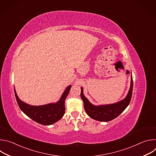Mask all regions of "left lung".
Returning <instances> with one entry per match:
<instances>
[{"label":"left lung","instance_id":"1","mask_svg":"<svg viewBox=\"0 0 156 156\" xmlns=\"http://www.w3.org/2000/svg\"><path fill=\"white\" fill-rule=\"evenodd\" d=\"M133 86V82L131 75L129 90L124 99L115 104L101 105L98 106L93 105L84 96L83 94V89L81 87L80 96L83 101L84 108L86 114L91 119L101 122H108L117 118L123 112L130 102L132 96Z\"/></svg>","mask_w":156,"mask_h":156}]
</instances>
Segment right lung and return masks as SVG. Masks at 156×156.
Wrapping results in <instances>:
<instances>
[{
	"label": "right lung",
	"instance_id": "1",
	"mask_svg": "<svg viewBox=\"0 0 156 156\" xmlns=\"http://www.w3.org/2000/svg\"><path fill=\"white\" fill-rule=\"evenodd\" d=\"M72 86L69 85L62 94L60 100L56 103L43 105H31L21 101L18 97L15 89V95L18 105L23 112L33 120L43 125H50L60 120L65 111V101L67 97Z\"/></svg>",
	"mask_w": 156,
	"mask_h": 156
}]
</instances>
